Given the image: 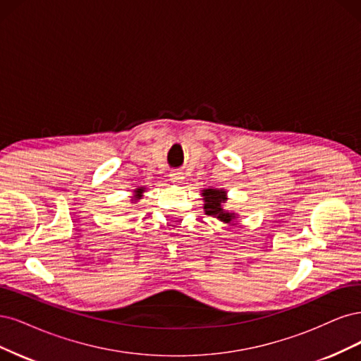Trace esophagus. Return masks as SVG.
Wrapping results in <instances>:
<instances>
[{
    "instance_id": "esophagus-1",
    "label": "esophagus",
    "mask_w": 361,
    "mask_h": 361,
    "mask_svg": "<svg viewBox=\"0 0 361 361\" xmlns=\"http://www.w3.org/2000/svg\"><path fill=\"white\" fill-rule=\"evenodd\" d=\"M169 177H171V181H172V183L178 184V183H181V181L184 180V173L180 172V171H172V172L169 173Z\"/></svg>"
}]
</instances>
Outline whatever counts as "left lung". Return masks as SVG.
<instances>
[{"label":"left lung","mask_w":361,"mask_h":361,"mask_svg":"<svg viewBox=\"0 0 361 361\" xmlns=\"http://www.w3.org/2000/svg\"><path fill=\"white\" fill-rule=\"evenodd\" d=\"M201 192L204 200V212L207 216H213L229 226L237 225L235 222H238V214L224 208V204L228 201V192L225 189H204Z\"/></svg>","instance_id":"left-lung-1"}]
</instances>
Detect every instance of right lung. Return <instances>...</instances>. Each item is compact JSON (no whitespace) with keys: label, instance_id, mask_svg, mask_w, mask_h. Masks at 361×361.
<instances>
[{"label":"right lung","instance_id":"obj_1","mask_svg":"<svg viewBox=\"0 0 361 361\" xmlns=\"http://www.w3.org/2000/svg\"><path fill=\"white\" fill-rule=\"evenodd\" d=\"M144 192H145V188H137L133 190V196H132V204H136L142 200L144 196Z\"/></svg>","mask_w":361,"mask_h":361}]
</instances>
